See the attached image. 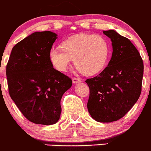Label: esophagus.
Returning <instances> with one entry per match:
<instances>
[{
	"label": "esophagus",
	"mask_w": 151,
	"mask_h": 151,
	"mask_svg": "<svg viewBox=\"0 0 151 151\" xmlns=\"http://www.w3.org/2000/svg\"><path fill=\"white\" fill-rule=\"evenodd\" d=\"M72 81H73V83L74 84L79 83L81 82V79H79V78H73Z\"/></svg>",
	"instance_id": "1"
}]
</instances>
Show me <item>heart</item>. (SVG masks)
<instances>
[{
    "instance_id": "obj_1",
    "label": "heart",
    "mask_w": 151,
    "mask_h": 151,
    "mask_svg": "<svg viewBox=\"0 0 151 151\" xmlns=\"http://www.w3.org/2000/svg\"><path fill=\"white\" fill-rule=\"evenodd\" d=\"M62 48L53 47L49 52L51 64L64 72L73 59L74 64L86 75H94L106 67L109 58V45L100 35L80 34L63 41Z\"/></svg>"
}]
</instances>
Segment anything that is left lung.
<instances>
[{"label": "left lung", "instance_id": "obj_1", "mask_svg": "<svg viewBox=\"0 0 151 151\" xmlns=\"http://www.w3.org/2000/svg\"><path fill=\"white\" fill-rule=\"evenodd\" d=\"M103 33L111 40L112 55L101 73L86 81L90 88L87 107L96 121L111 122L123 117L138 100L143 62L127 38L112 29Z\"/></svg>", "mask_w": 151, "mask_h": 151}]
</instances>
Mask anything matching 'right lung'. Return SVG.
<instances>
[{
  "mask_svg": "<svg viewBox=\"0 0 151 151\" xmlns=\"http://www.w3.org/2000/svg\"><path fill=\"white\" fill-rule=\"evenodd\" d=\"M58 38L50 31L36 32L17 43L6 66L11 99L28 120L51 125L60 116L63 93L72 80L53 68L49 52Z\"/></svg>",
  "mask_w": 151,
  "mask_h": 151,
  "instance_id": "add662e5",
  "label": "right lung"
}]
</instances>
